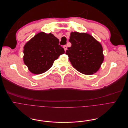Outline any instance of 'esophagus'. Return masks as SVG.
Returning a JSON list of instances; mask_svg holds the SVG:
<instances>
[{"label":"esophagus","instance_id":"34e87169","mask_svg":"<svg viewBox=\"0 0 128 128\" xmlns=\"http://www.w3.org/2000/svg\"><path fill=\"white\" fill-rule=\"evenodd\" d=\"M64 51L66 52V48H67V47H66V45H64Z\"/></svg>","mask_w":128,"mask_h":128}]
</instances>
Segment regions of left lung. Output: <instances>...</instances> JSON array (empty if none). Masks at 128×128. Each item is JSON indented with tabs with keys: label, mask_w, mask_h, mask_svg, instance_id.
<instances>
[{
	"label": "left lung",
	"mask_w": 128,
	"mask_h": 128,
	"mask_svg": "<svg viewBox=\"0 0 128 128\" xmlns=\"http://www.w3.org/2000/svg\"><path fill=\"white\" fill-rule=\"evenodd\" d=\"M71 46L66 54L72 66L84 74H93L98 71L104 61L102 47L92 36L84 33L71 32Z\"/></svg>",
	"instance_id": "1"
}]
</instances>
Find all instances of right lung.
Returning <instances> with one entry per match:
<instances>
[{
  "mask_svg": "<svg viewBox=\"0 0 128 128\" xmlns=\"http://www.w3.org/2000/svg\"><path fill=\"white\" fill-rule=\"evenodd\" d=\"M59 40L53 34L40 32L24 46L23 60L34 74L44 73L50 69L54 61L64 53Z\"/></svg>",
  "mask_w": 128,
  "mask_h": 128,
  "instance_id": "1",
  "label": "right lung"
}]
</instances>
